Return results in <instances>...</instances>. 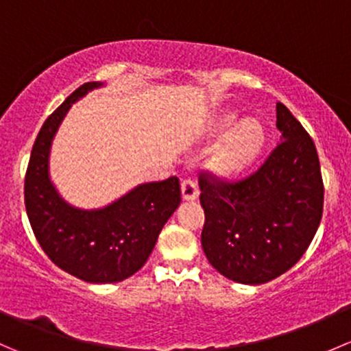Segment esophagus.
<instances>
[{"instance_id": "obj_1", "label": "esophagus", "mask_w": 351, "mask_h": 351, "mask_svg": "<svg viewBox=\"0 0 351 351\" xmlns=\"http://www.w3.org/2000/svg\"><path fill=\"white\" fill-rule=\"evenodd\" d=\"M198 186L197 182L192 178H186L182 182V197L183 200H195L198 197Z\"/></svg>"}]
</instances>
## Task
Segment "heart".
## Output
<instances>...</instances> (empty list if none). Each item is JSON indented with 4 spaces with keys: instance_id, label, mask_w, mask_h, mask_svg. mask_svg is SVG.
<instances>
[{
    "instance_id": "heart-1",
    "label": "heart",
    "mask_w": 351,
    "mask_h": 351,
    "mask_svg": "<svg viewBox=\"0 0 351 351\" xmlns=\"http://www.w3.org/2000/svg\"><path fill=\"white\" fill-rule=\"evenodd\" d=\"M236 122V115H224L215 125V132H224ZM263 144V130L254 120H244L228 134L210 158V166L219 175H232L241 171L253 161Z\"/></svg>"
}]
</instances>
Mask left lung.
I'll use <instances>...</instances> for the list:
<instances>
[{
	"label": "left lung",
	"mask_w": 351,
	"mask_h": 351,
	"mask_svg": "<svg viewBox=\"0 0 351 351\" xmlns=\"http://www.w3.org/2000/svg\"><path fill=\"white\" fill-rule=\"evenodd\" d=\"M277 129L280 143L253 175L232 183L217 182L208 173L198 178L204 253L219 274L238 284H267L290 270L323 217L316 146L280 101Z\"/></svg>",
	"instance_id": "obj_1"
}]
</instances>
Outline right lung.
<instances>
[{"label": "right lung", "mask_w": 351, "mask_h": 351, "mask_svg": "<svg viewBox=\"0 0 351 351\" xmlns=\"http://www.w3.org/2000/svg\"><path fill=\"white\" fill-rule=\"evenodd\" d=\"M104 86L84 83L42 125L25 175V207L34 234L54 265L90 284H115L139 271L162 226L182 202L180 182L137 185L107 207L84 210L59 195L49 176L52 139L74 101Z\"/></svg>", "instance_id": "1"}]
</instances>
